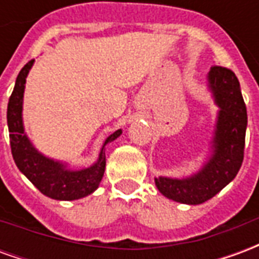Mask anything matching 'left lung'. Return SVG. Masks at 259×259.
Wrapping results in <instances>:
<instances>
[{"label": "left lung", "instance_id": "left-lung-1", "mask_svg": "<svg viewBox=\"0 0 259 259\" xmlns=\"http://www.w3.org/2000/svg\"><path fill=\"white\" fill-rule=\"evenodd\" d=\"M208 87L219 107L212 154L205 165L190 178H155V186L169 200L182 204H202L236 178L244 158L247 108L233 70L212 66L208 73Z\"/></svg>", "mask_w": 259, "mask_h": 259}]
</instances>
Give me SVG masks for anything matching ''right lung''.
Listing matches in <instances>:
<instances>
[{
  "mask_svg": "<svg viewBox=\"0 0 259 259\" xmlns=\"http://www.w3.org/2000/svg\"><path fill=\"white\" fill-rule=\"evenodd\" d=\"M34 64L29 61L16 77L14 91L9 97L7 120L12 157L22 174L36 186L42 194L61 201H72L91 194L100 186L105 172V146L122 135V129L113 132L102 146L98 159L90 168L73 170L68 165L54 161L38 152L26 136L22 119V105L26 77Z\"/></svg>",
  "mask_w": 259,
  "mask_h": 259,
  "instance_id": "right-lung-1",
  "label": "right lung"
}]
</instances>
